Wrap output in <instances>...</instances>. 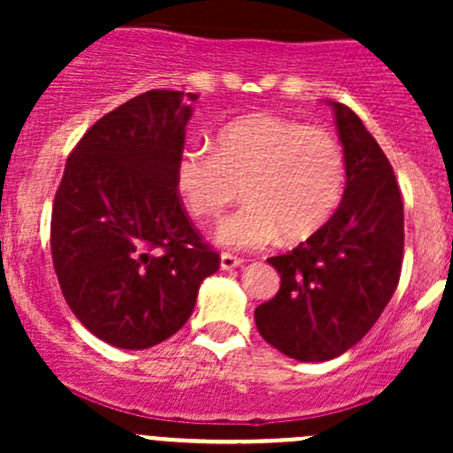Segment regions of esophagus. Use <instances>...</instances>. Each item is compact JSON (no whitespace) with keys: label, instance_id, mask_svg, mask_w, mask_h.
I'll list each match as a JSON object with an SVG mask.
<instances>
[{"label":"esophagus","instance_id":"obj_1","mask_svg":"<svg viewBox=\"0 0 453 453\" xmlns=\"http://www.w3.org/2000/svg\"><path fill=\"white\" fill-rule=\"evenodd\" d=\"M243 265V258H239V256H232L227 252L221 254V269H234V267H241Z\"/></svg>","mask_w":453,"mask_h":453}]
</instances>
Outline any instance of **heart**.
<instances>
[{
	"label": "heart",
	"mask_w": 453,
	"mask_h": 453,
	"mask_svg": "<svg viewBox=\"0 0 453 453\" xmlns=\"http://www.w3.org/2000/svg\"><path fill=\"white\" fill-rule=\"evenodd\" d=\"M177 193L195 219H217L239 195L245 203L217 227V243L260 250L280 234L303 241L340 205L346 184L342 146L318 125L269 113L227 122L214 149L188 146L175 166Z\"/></svg>",
	"instance_id": "1"
}]
</instances>
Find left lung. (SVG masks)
<instances>
[{
	"mask_svg": "<svg viewBox=\"0 0 453 453\" xmlns=\"http://www.w3.org/2000/svg\"><path fill=\"white\" fill-rule=\"evenodd\" d=\"M331 107L344 146V197L304 243L267 258L280 289L254 311L263 340L298 362H328L357 344L390 303L403 263L395 171L357 113Z\"/></svg>",
	"mask_w": 453,
	"mask_h": 453,
	"instance_id": "obj_1",
	"label": "left lung"
}]
</instances>
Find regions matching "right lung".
Segmentation results:
<instances>
[{"mask_svg":"<svg viewBox=\"0 0 453 453\" xmlns=\"http://www.w3.org/2000/svg\"><path fill=\"white\" fill-rule=\"evenodd\" d=\"M197 98L153 89L104 113L67 157L54 197L50 245L63 298L118 349L175 335L221 265L175 184Z\"/></svg>","mask_w":453,"mask_h":453,"instance_id":"obj_1","label":"right lung"}]
</instances>
